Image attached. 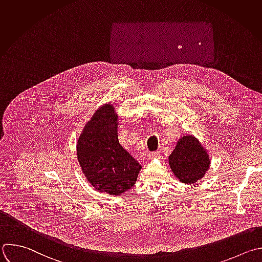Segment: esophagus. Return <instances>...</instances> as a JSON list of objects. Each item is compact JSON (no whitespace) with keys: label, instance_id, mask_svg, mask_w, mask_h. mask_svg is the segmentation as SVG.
I'll return each instance as SVG.
<instances>
[{"label":"esophagus","instance_id":"1","mask_svg":"<svg viewBox=\"0 0 262 262\" xmlns=\"http://www.w3.org/2000/svg\"><path fill=\"white\" fill-rule=\"evenodd\" d=\"M160 156V152L159 151H155L149 154V159H153V158H157Z\"/></svg>","mask_w":262,"mask_h":262}]
</instances>
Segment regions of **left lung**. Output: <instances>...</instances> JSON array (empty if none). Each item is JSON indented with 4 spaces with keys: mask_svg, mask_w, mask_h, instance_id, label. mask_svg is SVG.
Instances as JSON below:
<instances>
[{
    "mask_svg": "<svg viewBox=\"0 0 262 262\" xmlns=\"http://www.w3.org/2000/svg\"><path fill=\"white\" fill-rule=\"evenodd\" d=\"M210 162L207 150L192 135L181 137L168 156V164L175 177L180 182L190 185L205 176Z\"/></svg>",
    "mask_w": 262,
    "mask_h": 262,
    "instance_id": "8db88e82",
    "label": "left lung"
}]
</instances>
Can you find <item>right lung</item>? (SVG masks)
I'll return each mask as SVG.
<instances>
[{
	"label": "right lung",
	"instance_id": "obj_1",
	"mask_svg": "<svg viewBox=\"0 0 262 262\" xmlns=\"http://www.w3.org/2000/svg\"><path fill=\"white\" fill-rule=\"evenodd\" d=\"M117 127L115 107L105 104L85 124L77 142L78 161L87 181L111 195L130 189L142 168L119 144Z\"/></svg>",
	"mask_w": 262,
	"mask_h": 262
}]
</instances>
